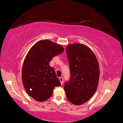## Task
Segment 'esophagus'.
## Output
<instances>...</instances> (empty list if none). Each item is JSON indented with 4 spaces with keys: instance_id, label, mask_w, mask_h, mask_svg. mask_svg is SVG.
Here are the masks:
<instances>
[{
    "instance_id": "34e87169",
    "label": "esophagus",
    "mask_w": 123,
    "mask_h": 123,
    "mask_svg": "<svg viewBox=\"0 0 123 123\" xmlns=\"http://www.w3.org/2000/svg\"><path fill=\"white\" fill-rule=\"evenodd\" d=\"M59 80H60V83H61V85H63V77H59Z\"/></svg>"
}]
</instances>
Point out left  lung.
Returning a JSON list of instances; mask_svg holds the SVG:
<instances>
[{
  "mask_svg": "<svg viewBox=\"0 0 123 123\" xmlns=\"http://www.w3.org/2000/svg\"><path fill=\"white\" fill-rule=\"evenodd\" d=\"M70 78L64 85L68 100L75 105L88 101L98 86L100 69L97 58L88 46L81 43L67 46Z\"/></svg>",
  "mask_w": 123,
  "mask_h": 123,
  "instance_id": "obj_1",
  "label": "left lung"
}]
</instances>
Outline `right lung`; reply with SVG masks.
<instances>
[{
  "label": "right lung",
  "mask_w": 123,
  "mask_h": 123,
  "mask_svg": "<svg viewBox=\"0 0 123 123\" xmlns=\"http://www.w3.org/2000/svg\"><path fill=\"white\" fill-rule=\"evenodd\" d=\"M61 45L48 40L35 43L28 51L22 70L23 86L28 95L42 102L49 98L60 82L49 63L54 57L64 51Z\"/></svg>",
  "instance_id": "1"
}]
</instances>
